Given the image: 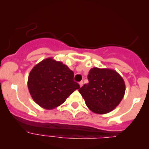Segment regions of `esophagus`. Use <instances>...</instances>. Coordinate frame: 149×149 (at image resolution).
<instances>
[{
  "label": "esophagus",
  "instance_id": "34e87169",
  "mask_svg": "<svg viewBox=\"0 0 149 149\" xmlns=\"http://www.w3.org/2000/svg\"><path fill=\"white\" fill-rule=\"evenodd\" d=\"M79 85H80V87H82L83 85V81H80L79 83Z\"/></svg>",
  "mask_w": 149,
  "mask_h": 149
}]
</instances>
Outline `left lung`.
<instances>
[{"label": "left lung", "mask_w": 149, "mask_h": 149, "mask_svg": "<svg viewBox=\"0 0 149 149\" xmlns=\"http://www.w3.org/2000/svg\"><path fill=\"white\" fill-rule=\"evenodd\" d=\"M89 83L78 91L92 112L104 114L111 112L123 98L125 85L116 71L95 67L89 71Z\"/></svg>", "instance_id": "left-lung-1"}]
</instances>
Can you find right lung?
Instances as JSON below:
<instances>
[{"label": "right lung", "mask_w": 149, "mask_h": 149, "mask_svg": "<svg viewBox=\"0 0 149 149\" xmlns=\"http://www.w3.org/2000/svg\"><path fill=\"white\" fill-rule=\"evenodd\" d=\"M74 73L66 65L47 58L36 65L29 75L28 88L33 100L45 109L59 107L80 88Z\"/></svg>", "instance_id": "1"}]
</instances>
